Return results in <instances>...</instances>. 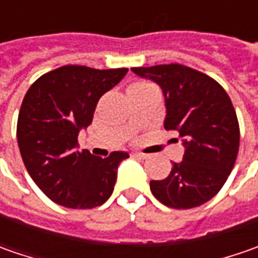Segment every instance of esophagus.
Wrapping results in <instances>:
<instances>
[{"instance_id":"esophagus-1","label":"esophagus","mask_w":258,"mask_h":258,"mask_svg":"<svg viewBox=\"0 0 258 258\" xmlns=\"http://www.w3.org/2000/svg\"><path fill=\"white\" fill-rule=\"evenodd\" d=\"M135 158H139V159H148L149 158V155L146 154H141V152H134Z\"/></svg>"}]
</instances>
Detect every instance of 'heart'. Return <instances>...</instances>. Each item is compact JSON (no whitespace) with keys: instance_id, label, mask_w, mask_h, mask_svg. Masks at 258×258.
<instances>
[{"instance_id":"1","label":"heart","mask_w":258,"mask_h":258,"mask_svg":"<svg viewBox=\"0 0 258 258\" xmlns=\"http://www.w3.org/2000/svg\"><path fill=\"white\" fill-rule=\"evenodd\" d=\"M151 87H156V86L154 83H151V82L141 80V82H136V83L131 86V92H134V90H142V89H151Z\"/></svg>"}]
</instances>
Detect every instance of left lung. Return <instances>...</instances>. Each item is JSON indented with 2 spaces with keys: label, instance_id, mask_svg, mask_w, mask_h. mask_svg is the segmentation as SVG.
<instances>
[{
  "label": "left lung",
  "instance_id": "8db88e82",
  "mask_svg": "<svg viewBox=\"0 0 258 258\" xmlns=\"http://www.w3.org/2000/svg\"><path fill=\"white\" fill-rule=\"evenodd\" d=\"M132 72L162 87L165 129L176 131L185 146L182 162L165 179L151 181V191L175 210L203 205L223 188L238 154L240 126L230 96L213 77L178 63Z\"/></svg>",
  "mask_w": 258,
  "mask_h": 258
}]
</instances>
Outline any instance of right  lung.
Wrapping results in <instances>:
<instances>
[{
	"label": "right lung",
	"mask_w": 258,
	"mask_h": 258,
	"mask_svg": "<svg viewBox=\"0 0 258 258\" xmlns=\"http://www.w3.org/2000/svg\"><path fill=\"white\" fill-rule=\"evenodd\" d=\"M126 73V67L61 66L38 77L25 93L17 122L20 154L33 181L53 203L90 210L113 192L117 166L129 155L99 158L79 151L77 138L92 123L99 99Z\"/></svg>",
	"instance_id": "obj_1"
}]
</instances>
